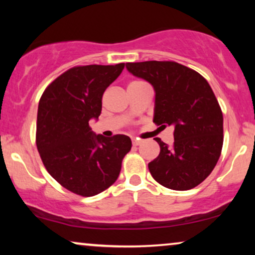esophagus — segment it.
Instances as JSON below:
<instances>
[{
  "instance_id": "esophagus-1",
  "label": "esophagus",
  "mask_w": 255,
  "mask_h": 255,
  "mask_svg": "<svg viewBox=\"0 0 255 255\" xmlns=\"http://www.w3.org/2000/svg\"><path fill=\"white\" fill-rule=\"evenodd\" d=\"M132 144H133V146H139L141 144V140L138 138H132Z\"/></svg>"
}]
</instances>
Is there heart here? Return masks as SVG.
I'll use <instances>...</instances> for the list:
<instances>
[{
	"instance_id": "1",
	"label": "heart",
	"mask_w": 255,
	"mask_h": 255,
	"mask_svg": "<svg viewBox=\"0 0 255 255\" xmlns=\"http://www.w3.org/2000/svg\"><path fill=\"white\" fill-rule=\"evenodd\" d=\"M134 82H135V81H134Z\"/></svg>"
}]
</instances>
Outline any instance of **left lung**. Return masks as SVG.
Listing matches in <instances>:
<instances>
[{
    "label": "left lung",
    "mask_w": 255,
    "mask_h": 255,
    "mask_svg": "<svg viewBox=\"0 0 255 255\" xmlns=\"http://www.w3.org/2000/svg\"><path fill=\"white\" fill-rule=\"evenodd\" d=\"M127 68L154 88L153 122L174 128L170 147L155 138L160 153L148 163L153 179L173 190L198 186L215 168L223 147V114L210 85L174 61L128 62Z\"/></svg>",
    "instance_id": "obj_1"
}]
</instances>
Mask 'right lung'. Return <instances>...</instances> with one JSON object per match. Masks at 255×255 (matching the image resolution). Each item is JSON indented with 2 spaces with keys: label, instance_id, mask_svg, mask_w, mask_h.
Returning a JSON list of instances; mask_svg holds the SVG:
<instances>
[{
  "label": "right lung",
  "instance_id": "obj_1",
  "mask_svg": "<svg viewBox=\"0 0 255 255\" xmlns=\"http://www.w3.org/2000/svg\"><path fill=\"white\" fill-rule=\"evenodd\" d=\"M124 66H76L58 76L40 97L36 144L41 161L57 182L80 196H94L115 183L131 149L128 135L106 138L89 127L101 115L104 90Z\"/></svg>",
  "mask_w": 255,
  "mask_h": 255
}]
</instances>
